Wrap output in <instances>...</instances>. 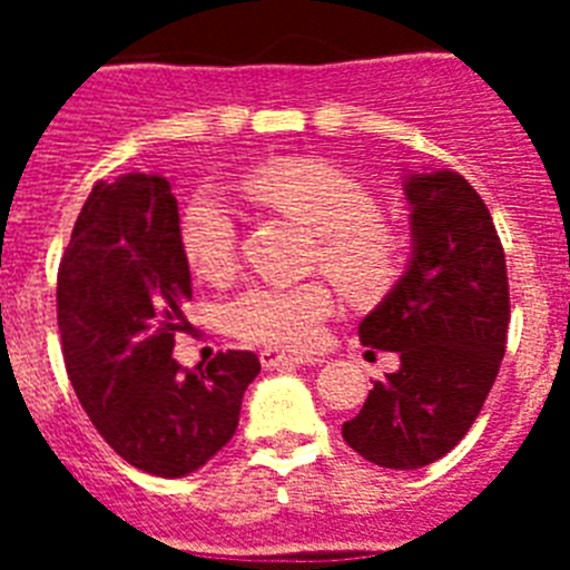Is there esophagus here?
<instances>
[{"instance_id":"34e87169","label":"esophagus","mask_w":570,"mask_h":570,"mask_svg":"<svg viewBox=\"0 0 570 570\" xmlns=\"http://www.w3.org/2000/svg\"><path fill=\"white\" fill-rule=\"evenodd\" d=\"M259 362L265 371H274V367H294V365H316L314 356H299V354H285V351H274V347H265L259 354Z\"/></svg>"}]
</instances>
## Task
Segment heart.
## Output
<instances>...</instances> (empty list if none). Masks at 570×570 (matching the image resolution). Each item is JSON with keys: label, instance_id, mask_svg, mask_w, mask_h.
<instances>
[{"label": "heart", "instance_id": "1", "mask_svg": "<svg viewBox=\"0 0 570 570\" xmlns=\"http://www.w3.org/2000/svg\"><path fill=\"white\" fill-rule=\"evenodd\" d=\"M245 190L294 223L314 230V265L347 299L376 302L394 288L405 268V239L376 210L374 196L354 176L314 159H282L245 176ZM179 245L203 279H223L236 259V223L225 196L196 190L179 216ZM334 296L322 282L250 285L225 308V322L254 345L305 351L320 342Z\"/></svg>", "mask_w": 570, "mask_h": 570}]
</instances>
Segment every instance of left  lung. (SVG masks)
Listing matches in <instances>:
<instances>
[{"label": "left lung", "mask_w": 570, "mask_h": 570, "mask_svg": "<svg viewBox=\"0 0 570 570\" xmlns=\"http://www.w3.org/2000/svg\"><path fill=\"white\" fill-rule=\"evenodd\" d=\"M411 259L360 322V342L400 354L374 382L342 440L380 468L416 471L445 456L468 428L505 356V250L480 194L451 168L402 176Z\"/></svg>", "instance_id": "obj_1"}]
</instances>
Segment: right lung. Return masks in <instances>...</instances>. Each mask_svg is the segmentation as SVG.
I'll return each instance as SVG.
<instances>
[{"label":"right lung","instance_id":"add662e5","mask_svg":"<svg viewBox=\"0 0 570 570\" xmlns=\"http://www.w3.org/2000/svg\"><path fill=\"white\" fill-rule=\"evenodd\" d=\"M188 299L170 179L134 170L94 185L59 265L65 367L102 440L165 480L199 471L228 445L259 374L250 351L216 354L194 371L170 356Z\"/></svg>","mask_w":570,"mask_h":570}]
</instances>
